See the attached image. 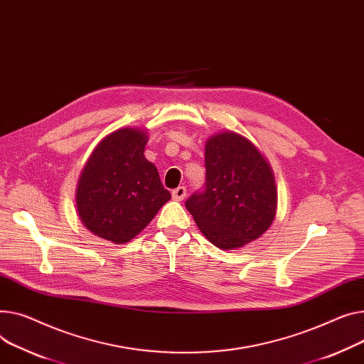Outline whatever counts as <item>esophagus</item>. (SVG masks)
<instances>
[{
	"label": "esophagus",
	"mask_w": 364,
	"mask_h": 364,
	"mask_svg": "<svg viewBox=\"0 0 364 364\" xmlns=\"http://www.w3.org/2000/svg\"><path fill=\"white\" fill-rule=\"evenodd\" d=\"M186 191H187V190H186L184 186H180V187L174 188L173 193H171L173 199H174V200H183V199L186 198Z\"/></svg>",
	"instance_id": "1"
}]
</instances>
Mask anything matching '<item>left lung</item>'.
Instances as JSON below:
<instances>
[{
    "instance_id": "obj_1",
    "label": "left lung",
    "mask_w": 364,
    "mask_h": 364,
    "mask_svg": "<svg viewBox=\"0 0 364 364\" xmlns=\"http://www.w3.org/2000/svg\"><path fill=\"white\" fill-rule=\"evenodd\" d=\"M203 190L186 200L202 234L223 250L243 247L275 218L272 169L246 137L224 132L206 141Z\"/></svg>"
}]
</instances>
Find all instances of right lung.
Here are the masks:
<instances>
[{"mask_svg": "<svg viewBox=\"0 0 364 364\" xmlns=\"http://www.w3.org/2000/svg\"><path fill=\"white\" fill-rule=\"evenodd\" d=\"M146 133L119 129L90 155L76 193L85 227L115 245H123L146 227L171 199L156 166L144 158Z\"/></svg>", "mask_w": 364, "mask_h": 364, "instance_id": "1", "label": "right lung"}]
</instances>
